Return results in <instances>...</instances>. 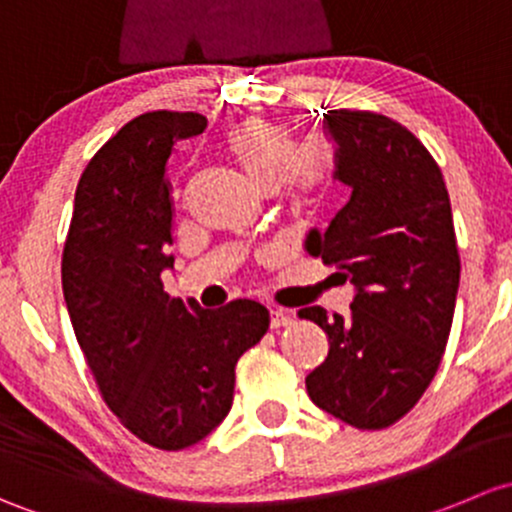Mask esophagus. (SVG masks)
Wrapping results in <instances>:
<instances>
[{
    "mask_svg": "<svg viewBox=\"0 0 512 512\" xmlns=\"http://www.w3.org/2000/svg\"><path fill=\"white\" fill-rule=\"evenodd\" d=\"M293 323V313L291 310H283V308H273L271 310V328H286V325Z\"/></svg>",
    "mask_w": 512,
    "mask_h": 512,
    "instance_id": "esophagus-1",
    "label": "esophagus"
}]
</instances>
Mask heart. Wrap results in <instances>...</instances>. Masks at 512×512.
I'll list each match as a JSON object with an SVG mask.
<instances>
[{
	"mask_svg": "<svg viewBox=\"0 0 512 512\" xmlns=\"http://www.w3.org/2000/svg\"><path fill=\"white\" fill-rule=\"evenodd\" d=\"M224 150L261 189L283 184L295 204H305L333 182L335 150L323 135L295 145L293 130L273 120L251 118L234 125Z\"/></svg>",
	"mask_w": 512,
	"mask_h": 512,
	"instance_id": "obj_1",
	"label": "heart"
}]
</instances>
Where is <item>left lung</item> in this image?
Returning a JSON list of instances; mask_svg holds the SVG:
<instances>
[{
  "label": "left lung",
  "instance_id": "8db88e82",
  "mask_svg": "<svg viewBox=\"0 0 512 512\" xmlns=\"http://www.w3.org/2000/svg\"><path fill=\"white\" fill-rule=\"evenodd\" d=\"M323 125L352 194L305 251L340 266L355 298L347 315L298 310L330 342L305 387L345 424L384 429L426 392L451 333L461 261L449 192L429 150L387 115L328 110Z\"/></svg>",
  "mask_w": 512,
  "mask_h": 512
}]
</instances>
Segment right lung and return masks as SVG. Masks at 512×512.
Returning a JSON list of instances; mask_svg holds the SVG:
<instances>
[{"mask_svg": "<svg viewBox=\"0 0 512 512\" xmlns=\"http://www.w3.org/2000/svg\"><path fill=\"white\" fill-rule=\"evenodd\" d=\"M199 113L138 115L93 155L76 187L61 281L73 333L110 412L145 444L179 451L224 421L234 367L266 335L256 300L202 308L170 298L167 160L204 133Z\"/></svg>", "mask_w": 512, "mask_h": 512, "instance_id": "add662e5", "label": "right lung"}]
</instances>
